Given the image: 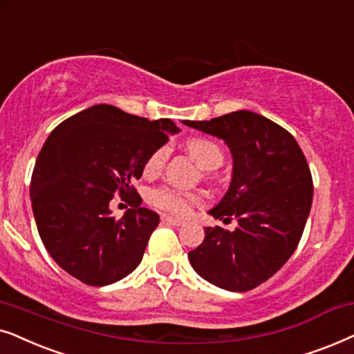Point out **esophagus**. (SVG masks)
Returning a JSON list of instances; mask_svg holds the SVG:
<instances>
[{"label":"esophagus","mask_w":354,"mask_h":354,"mask_svg":"<svg viewBox=\"0 0 354 354\" xmlns=\"http://www.w3.org/2000/svg\"><path fill=\"white\" fill-rule=\"evenodd\" d=\"M162 223H165V225H173V226H181V225H183V220H178V218H173V216L163 215V216H162Z\"/></svg>","instance_id":"1"}]
</instances>
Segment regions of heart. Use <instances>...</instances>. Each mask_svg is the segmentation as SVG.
<instances>
[{
    "label": "heart",
    "mask_w": 354,
    "mask_h": 354,
    "mask_svg": "<svg viewBox=\"0 0 354 354\" xmlns=\"http://www.w3.org/2000/svg\"><path fill=\"white\" fill-rule=\"evenodd\" d=\"M185 147L187 153L194 158V162L202 169H207V171L218 168L221 162H223V150H221V147L215 140L209 138H191L186 140ZM167 157L168 152L165 147L155 150V152L150 153V157L144 165V173L147 176L158 174L163 169L165 163H167ZM150 201L158 209L171 212L174 215H186L192 205L201 204L204 201V196L201 192H185L163 186L155 189L150 194Z\"/></svg>",
    "instance_id": "obj_1"
}]
</instances>
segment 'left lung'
<instances>
[{"instance_id": "1", "label": "left lung", "mask_w": 354, "mask_h": 354, "mask_svg": "<svg viewBox=\"0 0 354 354\" xmlns=\"http://www.w3.org/2000/svg\"><path fill=\"white\" fill-rule=\"evenodd\" d=\"M186 126L223 139L233 155L230 189L209 214L238 220L234 232L205 228L187 254L202 279L228 291H249L293 256L313 204V176L296 139L280 124L239 110Z\"/></svg>"}]
</instances>
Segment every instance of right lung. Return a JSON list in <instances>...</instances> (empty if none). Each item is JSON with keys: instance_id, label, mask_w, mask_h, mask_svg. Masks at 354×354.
<instances>
[{"instance_id": "1", "label": "right lung", "mask_w": 354, "mask_h": 354, "mask_svg": "<svg viewBox=\"0 0 354 354\" xmlns=\"http://www.w3.org/2000/svg\"><path fill=\"white\" fill-rule=\"evenodd\" d=\"M178 131L168 118L149 121L111 105L75 113L51 131L32 173L30 199L41 243L63 270L105 286L139 266L160 216L140 207L133 183ZM116 194L131 207L121 219L109 210Z\"/></svg>"}]
</instances>
